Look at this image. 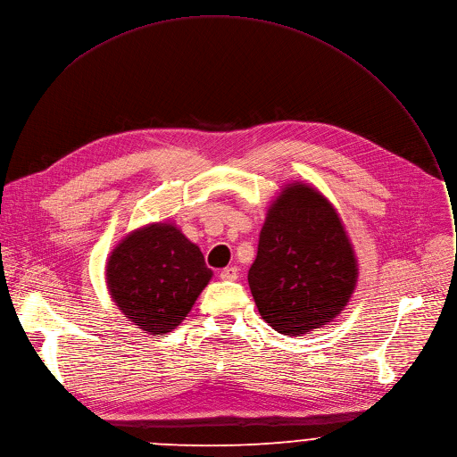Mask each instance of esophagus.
<instances>
[{
	"label": "esophagus",
	"instance_id": "obj_1",
	"mask_svg": "<svg viewBox=\"0 0 457 457\" xmlns=\"http://www.w3.org/2000/svg\"><path fill=\"white\" fill-rule=\"evenodd\" d=\"M220 278H222V280H237V278H238V270H237L235 266L224 268V270L220 271Z\"/></svg>",
	"mask_w": 457,
	"mask_h": 457
}]
</instances>
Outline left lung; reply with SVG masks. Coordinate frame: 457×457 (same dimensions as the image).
Here are the masks:
<instances>
[{
	"label": "left lung",
	"instance_id": "8db88e82",
	"mask_svg": "<svg viewBox=\"0 0 457 457\" xmlns=\"http://www.w3.org/2000/svg\"><path fill=\"white\" fill-rule=\"evenodd\" d=\"M261 317L301 337L336 319L357 284V261L337 212L315 187L295 182L270 205L247 273Z\"/></svg>",
	"mask_w": 457,
	"mask_h": 457
}]
</instances>
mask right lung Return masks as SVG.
I'll return each mask as SVG.
<instances>
[{
    "instance_id": "1",
    "label": "right lung",
    "mask_w": 457,
    "mask_h": 457,
    "mask_svg": "<svg viewBox=\"0 0 457 457\" xmlns=\"http://www.w3.org/2000/svg\"><path fill=\"white\" fill-rule=\"evenodd\" d=\"M212 277L200 247L171 222L129 233L111 252L105 271L118 310L154 337L187 317Z\"/></svg>"
}]
</instances>
